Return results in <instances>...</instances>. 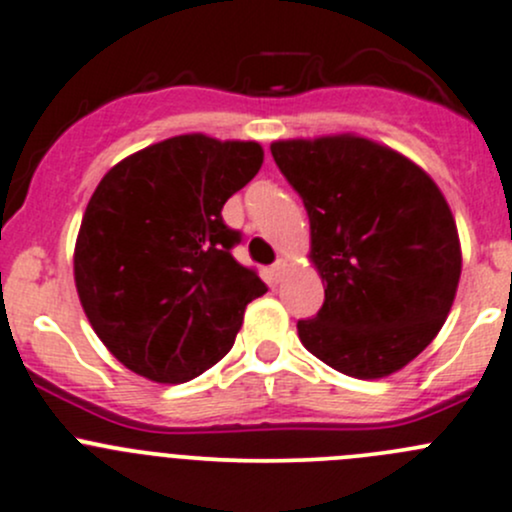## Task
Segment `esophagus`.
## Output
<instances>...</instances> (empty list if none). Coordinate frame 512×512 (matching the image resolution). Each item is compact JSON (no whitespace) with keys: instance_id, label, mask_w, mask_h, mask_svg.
Here are the masks:
<instances>
[{"instance_id":"34e87169","label":"esophagus","mask_w":512,"mask_h":512,"mask_svg":"<svg viewBox=\"0 0 512 512\" xmlns=\"http://www.w3.org/2000/svg\"><path fill=\"white\" fill-rule=\"evenodd\" d=\"M285 266H288V261H285V258H278V261H276V266H273V276H276V280L283 278V273H285Z\"/></svg>"}]
</instances>
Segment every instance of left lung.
Listing matches in <instances>:
<instances>
[{
	"label": "left lung",
	"instance_id": "left-lung-1",
	"mask_svg": "<svg viewBox=\"0 0 512 512\" xmlns=\"http://www.w3.org/2000/svg\"><path fill=\"white\" fill-rule=\"evenodd\" d=\"M276 166L310 217V263L324 285L302 346L346 376L408 366L454 305L461 244L442 190L417 163L366 136L273 141Z\"/></svg>",
	"mask_w": 512,
	"mask_h": 512
}]
</instances>
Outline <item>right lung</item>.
<instances>
[{"instance_id": "add662e5", "label": "right lung", "mask_w": 512, "mask_h": 512, "mask_svg": "<svg viewBox=\"0 0 512 512\" xmlns=\"http://www.w3.org/2000/svg\"><path fill=\"white\" fill-rule=\"evenodd\" d=\"M256 141L180 134L109 168L87 202L73 273L109 354L156 383H185L229 354L266 293L232 256L222 207L261 170Z\"/></svg>"}]
</instances>
